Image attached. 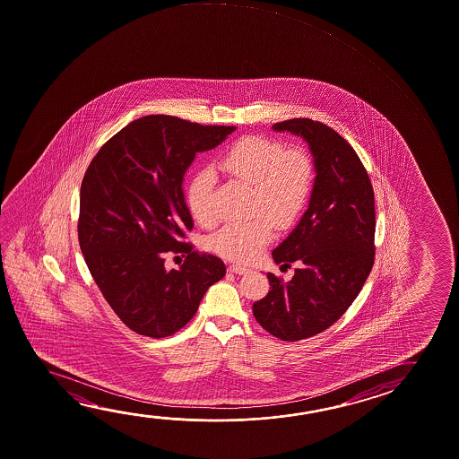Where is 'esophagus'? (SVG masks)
<instances>
[{
	"instance_id": "esophagus-1",
	"label": "esophagus",
	"mask_w": 459,
	"mask_h": 459,
	"mask_svg": "<svg viewBox=\"0 0 459 459\" xmlns=\"http://www.w3.org/2000/svg\"><path fill=\"white\" fill-rule=\"evenodd\" d=\"M229 272H232V273H238V275H245V273H249V272H251V269H248V267H245V265L232 264V265L229 267Z\"/></svg>"
}]
</instances>
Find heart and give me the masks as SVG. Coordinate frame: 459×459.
Returning <instances> with one entry per match:
<instances>
[{"instance_id": "obj_1", "label": "heart", "mask_w": 459, "mask_h": 459, "mask_svg": "<svg viewBox=\"0 0 459 459\" xmlns=\"http://www.w3.org/2000/svg\"><path fill=\"white\" fill-rule=\"evenodd\" d=\"M219 168L255 187L251 212L257 216L219 229L210 238V248L230 261L249 263L273 238L271 218L278 226H286L301 212L312 187V163L304 152H285L277 141L248 135L233 143L221 158ZM212 187L214 174L210 169L195 174L188 186V210L204 227L216 222L211 206Z\"/></svg>"}]
</instances>
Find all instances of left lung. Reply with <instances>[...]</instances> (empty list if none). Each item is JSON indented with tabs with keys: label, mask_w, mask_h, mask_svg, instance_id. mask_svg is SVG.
Here are the masks:
<instances>
[{
	"label": "left lung",
	"mask_w": 459,
	"mask_h": 459,
	"mask_svg": "<svg viewBox=\"0 0 459 459\" xmlns=\"http://www.w3.org/2000/svg\"><path fill=\"white\" fill-rule=\"evenodd\" d=\"M307 143L316 179L307 210L272 251L275 264H299L253 304L257 324L281 341L316 336L341 318L359 296L375 259V192L360 158L334 129L294 118L272 126Z\"/></svg>",
	"instance_id": "left-lung-1"
}]
</instances>
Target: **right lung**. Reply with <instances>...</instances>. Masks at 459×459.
<instances>
[{"mask_svg": "<svg viewBox=\"0 0 459 459\" xmlns=\"http://www.w3.org/2000/svg\"><path fill=\"white\" fill-rule=\"evenodd\" d=\"M235 126H204L171 115L131 121L92 158L80 192V248L121 322L166 338L192 320L204 293L226 275L212 255L182 243L194 229L184 178L196 153L212 151ZM188 253L166 270L164 253Z\"/></svg>", "mask_w": 459, "mask_h": 459, "instance_id": "right-lung-1", "label": "right lung"}]
</instances>
